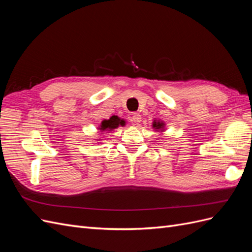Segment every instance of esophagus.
Wrapping results in <instances>:
<instances>
[{
  "instance_id": "1",
  "label": "esophagus",
  "mask_w": 252,
  "mask_h": 252,
  "mask_svg": "<svg viewBox=\"0 0 252 252\" xmlns=\"http://www.w3.org/2000/svg\"><path fill=\"white\" fill-rule=\"evenodd\" d=\"M131 121H132V123H133L134 125H136V124H139L140 122L142 121V117L140 116L139 113H133V116H132V118H131Z\"/></svg>"
}]
</instances>
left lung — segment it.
<instances>
[{"mask_svg":"<svg viewBox=\"0 0 252 252\" xmlns=\"http://www.w3.org/2000/svg\"><path fill=\"white\" fill-rule=\"evenodd\" d=\"M165 122L161 120H155L152 122V128L155 129L157 132H164L165 131Z\"/></svg>","mask_w":252,"mask_h":252,"instance_id":"8db88e82","label":"left lung"}]
</instances>
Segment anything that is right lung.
I'll return each instance as SVG.
<instances>
[{"mask_svg": "<svg viewBox=\"0 0 252 252\" xmlns=\"http://www.w3.org/2000/svg\"><path fill=\"white\" fill-rule=\"evenodd\" d=\"M125 125H126V121L124 119H121L118 116H112L108 120H103L100 126L97 127V129L100 130V132H110L114 130V129H117L118 127L120 126L124 127Z\"/></svg>", "mask_w": 252, "mask_h": 252, "instance_id": "obj_1", "label": "right lung"}]
</instances>
